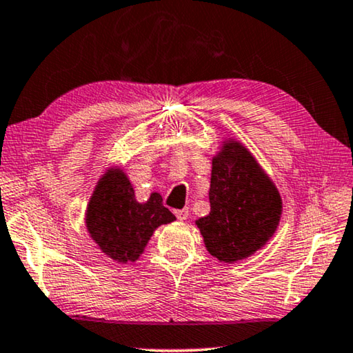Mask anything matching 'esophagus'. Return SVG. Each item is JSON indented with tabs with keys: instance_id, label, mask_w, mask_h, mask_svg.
Wrapping results in <instances>:
<instances>
[{
	"instance_id": "obj_1",
	"label": "esophagus",
	"mask_w": 353,
	"mask_h": 353,
	"mask_svg": "<svg viewBox=\"0 0 353 353\" xmlns=\"http://www.w3.org/2000/svg\"><path fill=\"white\" fill-rule=\"evenodd\" d=\"M174 214H176V217H177L179 220H187V217H188V209L183 208V209L174 210Z\"/></svg>"
}]
</instances>
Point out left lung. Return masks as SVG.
Instances as JSON below:
<instances>
[{
	"label": "left lung",
	"instance_id": "1",
	"mask_svg": "<svg viewBox=\"0 0 353 353\" xmlns=\"http://www.w3.org/2000/svg\"><path fill=\"white\" fill-rule=\"evenodd\" d=\"M209 201V215L194 220V225L209 254L228 265L265 247L282 217L274 181L254 154L230 136L212 157Z\"/></svg>",
	"mask_w": 353,
	"mask_h": 353
}]
</instances>
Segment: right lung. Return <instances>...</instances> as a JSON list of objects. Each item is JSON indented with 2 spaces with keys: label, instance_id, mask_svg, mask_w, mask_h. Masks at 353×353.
<instances>
[{
  "label": "right lung",
  "instance_id": "obj_1",
  "mask_svg": "<svg viewBox=\"0 0 353 353\" xmlns=\"http://www.w3.org/2000/svg\"><path fill=\"white\" fill-rule=\"evenodd\" d=\"M160 193L138 201L133 183L122 166L110 165L94 185L85 209L87 233L104 255L114 261L134 263L161 225L176 215L163 206Z\"/></svg>",
  "mask_w": 353,
  "mask_h": 353
}]
</instances>
